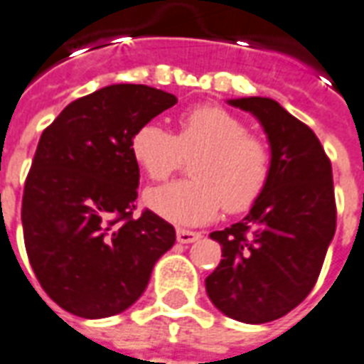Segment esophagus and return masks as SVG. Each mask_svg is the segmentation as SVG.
<instances>
[{
    "label": "esophagus",
    "instance_id": "obj_1",
    "mask_svg": "<svg viewBox=\"0 0 364 364\" xmlns=\"http://www.w3.org/2000/svg\"><path fill=\"white\" fill-rule=\"evenodd\" d=\"M202 235L200 232H194V231H187V229H177V240L181 244H191L196 242Z\"/></svg>",
    "mask_w": 364,
    "mask_h": 364
}]
</instances>
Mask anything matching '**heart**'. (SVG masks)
Instances as JSON below:
<instances>
[{
	"label": "heart",
	"instance_id": "heart-1",
	"mask_svg": "<svg viewBox=\"0 0 364 364\" xmlns=\"http://www.w3.org/2000/svg\"><path fill=\"white\" fill-rule=\"evenodd\" d=\"M133 160L154 181H162L194 158L191 173L196 179L173 181L146 193L152 212L179 227L202 225L218 215L221 206L242 212L262 194L269 177L271 154L256 135L246 133L238 116L200 105L185 110L177 120V133L156 122L135 129L129 143Z\"/></svg>",
	"mask_w": 364,
	"mask_h": 364
}]
</instances>
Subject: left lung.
Wrapping results in <instances>:
<instances>
[{
  "label": "left lung",
  "instance_id": "obj_1",
  "mask_svg": "<svg viewBox=\"0 0 364 364\" xmlns=\"http://www.w3.org/2000/svg\"><path fill=\"white\" fill-rule=\"evenodd\" d=\"M227 102L262 124L271 168L246 218L210 235L223 259L206 279V292L227 317L263 324L292 311L317 282L336 231L332 166L311 127L277 101Z\"/></svg>",
  "mask_w": 364,
  "mask_h": 364
}]
</instances>
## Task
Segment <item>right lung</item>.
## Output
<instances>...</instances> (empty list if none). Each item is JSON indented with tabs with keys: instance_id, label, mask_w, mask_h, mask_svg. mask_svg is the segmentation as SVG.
Listing matches in <instances>:
<instances>
[{
	"instance_id": "1",
	"label": "right lung",
	"mask_w": 364,
	"mask_h": 364,
	"mask_svg": "<svg viewBox=\"0 0 364 364\" xmlns=\"http://www.w3.org/2000/svg\"><path fill=\"white\" fill-rule=\"evenodd\" d=\"M177 102L141 83L76 99L41 133L24 183L22 229L30 265L65 311L105 318L145 292L176 229L145 210L133 219L139 166L133 133Z\"/></svg>"
}]
</instances>
